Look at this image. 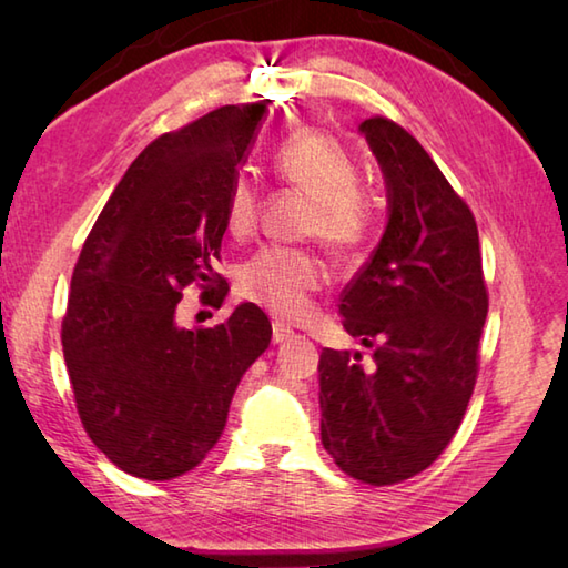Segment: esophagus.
<instances>
[{
  "mask_svg": "<svg viewBox=\"0 0 568 568\" xmlns=\"http://www.w3.org/2000/svg\"><path fill=\"white\" fill-rule=\"evenodd\" d=\"M291 336H293V329L285 327L283 322H275V324H273V342H275V344H283L285 339H291Z\"/></svg>",
  "mask_w": 568,
  "mask_h": 568,
  "instance_id": "34e87169",
  "label": "esophagus"
}]
</instances>
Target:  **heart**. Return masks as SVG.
Wrapping results in <instances>:
<instances>
[{
  "label": "heart",
  "instance_id": "heart-1",
  "mask_svg": "<svg viewBox=\"0 0 568 568\" xmlns=\"http://www.w3.org/2000/svg\"><path fill=\"white\" fill-rule=\"evenodd\" d=\"M273 173L283 185L310 200L303 232L320 239L336 256L366 244L376 207L361 190V171L339 141L317 129L297 131L273 151ZM258 220V192L239 178L229 190L224 224L234 239H246ZM324 263L303 248L258 251L236 273V293L281 320H300L310 297L324 285Z\"/></svg>",
  "mask_w": 568,
  "mask_h": 568
}]
</instances>
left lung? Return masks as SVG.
<instances>
[{
    "mask_svg": "<svg viewBox=\"0 0 568 568\" xmlns=\"http://www.w3.org/2000/svg\"><path fill=\"white\" fill-rule=\"evenodd\" d=\"M388 185L381 244L344 287V329L373 346L322 348V444L346 476L393 486L437 462L462 425L488 315L478 226L468 204L393 119L361 124Z\"/></svg>",
    "mask_w": 568,
    "mask_h": 568,
    "instance_id": "obj_1",
    "label": "left lung"
}]
</instances>
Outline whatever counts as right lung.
<instances>
[{"mask_svg":"<svg viewBox=\"0 0 568 568\" xmlns=\"http://www.w3.org/2000/svg\"><path fill=\"white\" fill-rule=\"evenodd\" d=\"M265 102L224 104L151 141L104 204L70 281L60 329L84 432L126 474L171 480L220 442L239 381L271 344L253 303L216 327L175 322L183 291L207 305L229 291L214 271L236 168Z\"/></svg>","mask_w":568,"mask_h":568,"instance_id":"add662e5","label":"right lung"}]
</instances>
